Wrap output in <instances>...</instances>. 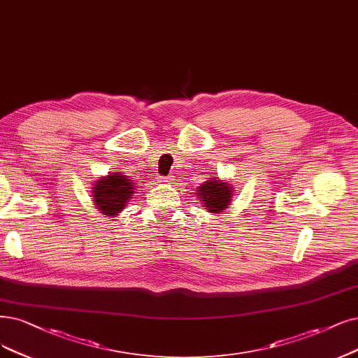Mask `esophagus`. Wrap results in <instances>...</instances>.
I'll use <instances>...</instances> for the list:
<instances>
[{
  "mask_svg": "<svg viewBox=\"0 0 358 358\" xmlns=\"http://www.w3.org/2000/svg\"><path fill=\"white\" fill-rule=\"evenodd\" d=\"M161 181H164V182H169V184H172V182H174V178H172V177H166V178H162Z\"/></svg>",
  "mask_w": 358,
  "mask_h": 358,
  "instance_id": "1",
  "label": "esophagus"
}]
</instances>
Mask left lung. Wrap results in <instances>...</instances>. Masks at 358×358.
Returning <instances> with one entry per match:
<instances>
[{"label": "left lung", "mask_w": 358, "mask_h": 358, "mask_svg": "<svg viewBox=\"0 0 358 358\" xmlns=\"http://www.w3.org/2000/svg\"><path fill=\"white\" fill-rule=\"evenodd\" d=\"M196 194L199 196V201L203 203L208 213H210V215L224 213L230 206L234 196L233 186H230L226 180H221L218 177L206 180L196 189Z\"/></svg>", "instance_id": "obj_1"}]
</instances>
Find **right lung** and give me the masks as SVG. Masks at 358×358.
I'll list each match as a JSON object with an SVG mask.
<instances>
[{
    "instance_id": "add662e5",
    "label": "right lung",
    "mask_w": 358,
    "mask_h": 358,
    "mask_svg": "<svg viewBox=\"0 0 358 358\" xmlns=\"http://www.w3.org/2000/svg\"><path fill=\"white\" fill-rule=\"evenodd\" d=\"M136 192V182L122 172H109V176L100 177L91 189L92 203L103 215L110 218L122 213L132 194Z\"/></svg>"
}]
</instances>
